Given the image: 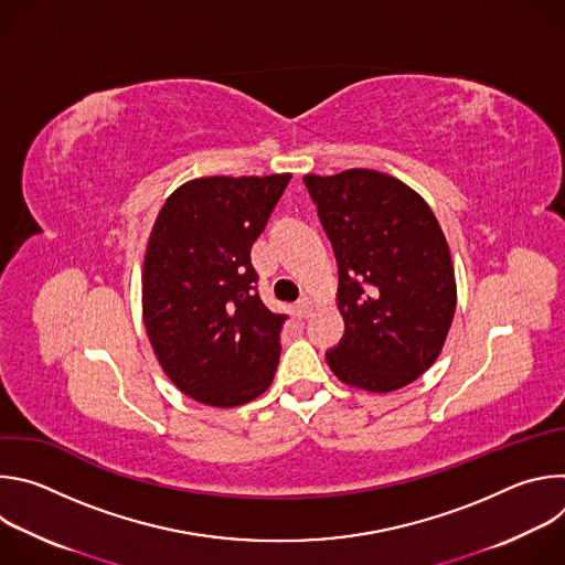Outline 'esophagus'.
I'll return each mask as SVG.
<instances>
[{"mask_svg": "<svg viewBox=\"0 0 565 565\" xmlns=\"http://www.w3.org/2000/svg\"><path fill=\"white\" fill-rule=\"evenodd\" d=\"M312 308H315V303H312L310 297H301V299L297 301V306H295V310H297L299 317H308V315L312 312Z\"/></svg>", "mask_w": 565, "mask_h": 565, "instance_id": "1", "label": "esophagus"}]
</instances>
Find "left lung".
I'll use <instances>...</instances> for the list:
<instances>
[{"label":"left lung","instance_id":"8db88e82","mask_svg":"<svg viewBox=\"0 0 565 565\" xmlns=\"http://www.w3.org/2000/svg\"><path fill=\"white\" fill-rule=\"evenodd\" d=\"M340 268L344 338L327 353L335 377L371 393L418 380L440 355L456 312L443 227L407 183L375 170L306 174Z\"/></svg>","mask_w":565,"mask_h":565}]
</instances>
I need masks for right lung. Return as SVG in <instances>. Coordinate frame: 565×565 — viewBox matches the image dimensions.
Returning <instances> with one entry per match:
<instances>
[{"label": "right lung", "instance_id": "right-lung-1", "mask_svg": "<svg viewBox=\"0 0 565 565\" xmlns=\"http://www.w3.org/2000/svg\"><path fill=\"white\" fill-rule=\"evenodd\" d=\"M292 174L203 177L160 207L142 264V321L166 375L207 407L259 397L286 315L257 292L250 250Z\"/></svg>", "mask_w": 565, "mask_h": 565}]
</instances>
